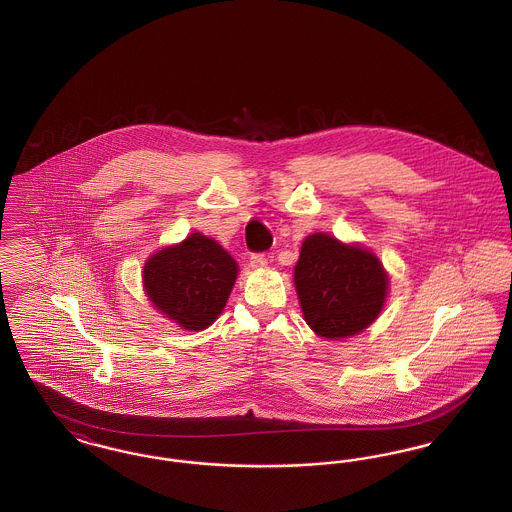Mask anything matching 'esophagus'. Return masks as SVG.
Masks as SVG:
<instances>
[{
    "instance_id": "obj_1",
    "label": "esophagus",
    "mask_w": 512,
    "mask_h": 512,
    "mask_svg": "<svg viewBox=\"0 0 512 512\" xmlns=\"http://www.w3.org/2000/svg\"><path fill=\"white\" fill-rule=\"evenodd\" d=\"M249 265L253 268H263L267 265V255H263V253H253L251 257H249Z\"/></svg>"
}]
</instances>
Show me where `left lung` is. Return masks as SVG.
Listing matches in <instances>:
<instances>
[{
	"label": "left lung",
	"mask_w": 512,
	"mask_h": 512,
	"mask_svg": "<svg viewBox=\"0 0 512 512\" xmlns=\"http://www.w3.org/2000/svg\"><path fill=\"white\" fill-rule=\"evenodd\" d=\"M293 282L307 324L330 340L365 330L388 293V274L376 255L328 234L303 242Z\"/></svg>",
	"instance_id": "1"
}]
</instances>
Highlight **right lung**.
Masks as SVG:
<instances>
[{
    "label": "right lung",
    "instance_id": "right-lung-1",
    "mask_svg": "<svg viewBox=\"0 0 512 512\" xmlns=\"http://www.w3.org/2000/svg\"><path fill=\"white\" fill-rule=\"evenodd\" d=\"M236 274V261L215 240L195 232L147 261L144 286L159 311L186 330H203L224 309Z\"/></svg>",
    "mask_w": 512,
    "mask_h": 512
}]
</instances>
